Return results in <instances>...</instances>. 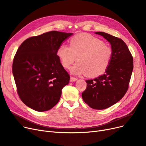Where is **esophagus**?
I'll return each mask as SVG.
<instances>
[{"label":"esophagus","instance_id":"esophagus-1","mask_svg":"<svg viewBox=\"0 0 146 146\" xmlns=\"http://www.w3.org/2000/svg\"><path fill=\"white\" fill-rule=\"evenodd\" d=\"M77 80H78L77 78L72 77V76L70 78V81H71V82H75V81H76Z\"/></svg>","mask_w":146,"mask_h":146}]
</instances>
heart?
<instances>
[{
    "mask_svg": "<svg viewBox=\"0 0 146 146\" xmlns=\"http://www.w3.org/2000/svg\"><path fill=\"white\" fill-rule=\"evenodd\" d=\"M70 45L61 44L57 51L62 66L66 68L78 61L70 69L72 73L86 74L89 77H96L103 74L108 68L112 58L111 47L99 38L88 34L73 36Z\"/></svg>",
    "mask_w": 146,
    "mask_h": 146,
    "instance_id": "b5f03b06",
    "label": "heart"
}]
</instances>
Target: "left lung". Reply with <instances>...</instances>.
<instances>
[{
    "label": "left lung",
    "instance_id": "left-lung-1",
    "mask_svg": "<svg viewBox=\"0 0 146 146\" xmlns=\"http://www.w3.org/2000/svg\"><path fill=\"white\" fill-rule=\"evenodd\" d=\"M95 34L110 42L112 58L105 74L86 80L87 88L82 96L90 108L104 110L118 102L126 94L133 70V58L121 38L104 32Z\"/></svg>",
    "mask_w": 146,
    "mask_h": 146
}]
</instances>
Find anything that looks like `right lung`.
I'll return each mask as SVG.
<instances>
[{
  "instance_id": "add662e5",
  "label": "right lung",
  "mask_w": 146,
  "mask_h": 146,
  "mask_svg": "<svg viewBox=\"0 0 146 146\" xmlns=\"http://www.w3.org/2000/svg\"><path fill=\"white\" fill-rule=\"evenodd\" d=\"M72 34L52 31L28 38L18 48L12 73L19 96L30 108L46 111L58 102L70 76L60 63L57 51Z\"/></svg>"
}]
</instances>
